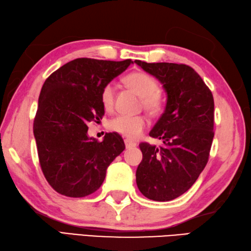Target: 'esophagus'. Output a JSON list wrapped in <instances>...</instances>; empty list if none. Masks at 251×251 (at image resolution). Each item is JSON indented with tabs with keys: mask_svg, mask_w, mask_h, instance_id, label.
Returning a JSON list of instances; mask_svg holds the SVG:
<instances>
[{
	"mask_svg": "<svg viewBox=\"0 0 251 251\" xmlns=\"http://www.w3.org/2000/svg\"><path fill=\"white\" fill-rule=\"evenodd\" d=\"M125 144H126V147L127 149L136 146V143L131 141V140H129V138H126V140H125Z\"/></svg>",
	"mask_w": 251,
	"mask_h": 251,
	"instance_id": "34e87169",
	"label": "esophagus"
}]
</instances>
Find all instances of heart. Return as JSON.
I'll use <instances>...</instances> for the list:
<instances>
[{
  "label": "heart",
  "mask_w": 251,
  "mask_h": 251,
  "mask_svg": "<svg viewBox=\"0 0 251 251\" xmlns=\"http://www.w3.org/2000/svg\"><path fill=\"white\" fill-rule=\"evenodd\" d=\"M126 85L141 97L143 107L149 114L158 115L164 107V96L159 90L158 82L145 72H133L125 78ZM101 103L106 110L114 107L115 86L113 82L105 85L101 91ZM146 126V118L142 115H119L111 119L109 129L129 138H136Z\"/></svg>",
  "instance_id": "b5f03b06"
}]
</instances>
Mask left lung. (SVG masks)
Here are the masks:
<instances>
[{
    "mask_svg": "<svg viewBox=\"0 0 251 251\" xmlns=\"http://www.w3.org/2000/svg\"><path fill=\"white\" fill-rule=\"evenodd\" d=\"M134 62L162 83L168 97L164 113L149 133L163 145L140 144L143 160L136 183L149 200L171 201L188 191L207 164L214 138V98L189 65Z\"/></svg>",
    "mask_w": 251,
    "mask_h": 251,
    "instance_id": "left-lung-1",
    "label": "left lung"
}]
</instances>
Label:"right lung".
I'll return each mask as SVG.
<instances>
[{
    "instance_id": "add662e5",
    "label": "right lung",
    "mask_w": 251,
    "mask_h": 251,
    "mask_svg": "<svg viewBox=\"0 0 251 251\" xmlns=\"http://www.w3.org/2000/svg\"><path fill=\"white\" fill-rule=\"evenodd\" d=\"M133 63L78 58L44 82L33 132L46 180L65 197L83 198L101 187L106 170L126 146L117 133L102 142L88 136L90 121L102 119L101 91Z\"/></svg>"
}]
</instances>
